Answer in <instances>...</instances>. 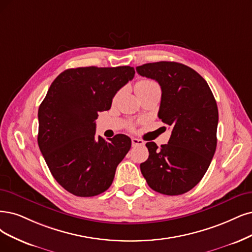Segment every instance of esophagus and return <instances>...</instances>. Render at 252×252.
<instances>
[{
  "mask_svg": "<svg viewBox=\"0 0 252 252\" xmlns=\"http://www.w3.org/2000/svg\"><path fill=\"white\" fill-rule=\"evenodd\" d=\"M132 144H133V146L144 145V141L141 140V139H138V138H132Z\"/></svg>",
  "mask_w": 252,
  "mask_h": 252,
  "instance_id": "1",
  "label": "esophagus"
}]
</instances>
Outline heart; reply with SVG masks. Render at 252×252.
Instances as JSON below:
<instances>
[{"mask_svg":"<svg viewBox=\"0 0 252 252\" xmlns=\"http://www.w3.org/2000/svg\"><path fill=\"white\" fill-rule=\"evenodd\" d=\"M135 88H136V92L138 95L141 94V93L151 91V90H160V87L157 84V82H155L154 80H148V79L137 82ZM118 95H119V93L115 96V98H117Z\"/></svg>","mask_w":252,"mask_h":252,"instance_id":"heart-1","label":"heart"}]
</instances>
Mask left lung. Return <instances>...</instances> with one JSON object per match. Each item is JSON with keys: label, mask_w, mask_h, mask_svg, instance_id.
Here are the masks:
<instances>
[{"label": "left lung", "mask_w": 252, "mask_h": 252, "mask_svg": "<svg viewBox=\"0 0 252 252\" xmlns=\"http://www.w3.org/2000/svg\"><path fill=\"white\" fill-rule=\"evenodd\" d=\"M156 80L162 90L158 116L171 126L167 144L147 142L148 159L140 169L148 186L165 195H181L196 186L207 172L217 146L218 108L198 72L178 62L160 61L136 67Z\"/></svg>", "instance_id": "left-lung-1"}]
</instances>
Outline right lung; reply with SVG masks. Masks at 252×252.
Segmentation results:
<instances>
[{
    "label": "right lung",
    "instance_id": "obj_1",
    "mask_svg": "<svg viewBox=\"0 0 252 252\" xmlns=\"http://www.w3.org/2000/svg\"><path fill=\"white\" fill-rule=\"evenodd\" d=\"M131 66L78 67L54 80L38 109V146L54 179L69 193L91 197L105 192L131 148L127 136H95L98 112L111 108L131 81Z\"/></svg>",
    "mask_w": 252,
    "mask_h": 252
}]
</instances>
